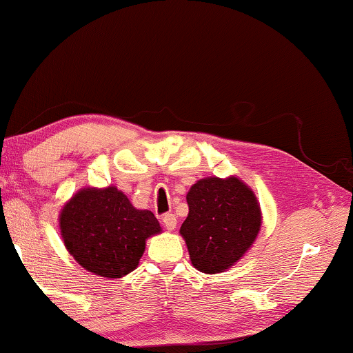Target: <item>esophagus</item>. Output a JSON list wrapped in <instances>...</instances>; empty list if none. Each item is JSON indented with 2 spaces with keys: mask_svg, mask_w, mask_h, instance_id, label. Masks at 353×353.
<instances>
[{
  "mask_svg": "<svg viewBox=\"0 0 353 353\" xmlns=\"http://www.w3.org/2000/svg\"><path fill=\"white\" fill-rule=\"evenodd\" d=\"M162 223H164V226L168 231H173V229L176 228V216L173 213H165L164 216H162Z\"/></svg>",
  "mask_w": 353,
  "mask_h": 353,
  "instance_id": "1",
  "label": "esophagus"
}]
</instances>
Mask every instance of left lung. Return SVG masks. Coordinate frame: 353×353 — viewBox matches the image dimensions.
I'll return each mask as SVG.
<instances>
[{
  "label": "left lung",
  "mask_w": 353,
  "mask_h": 353,
  "mask_svg": "<svg viewBox=\"0 0 353 353\" xmlns=\"http://www.w3.org/2000/svg\"><path fill=\"white\" fill-rule=\"evenodd\" d=\"M189 214L180 234L194 268L223 272L252 247L261 228V210L252 189L236 176L203 178L186 196Z\"/></svg>",
  "instance_id": "1"
}]
</instances>
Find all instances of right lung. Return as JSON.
Returning <instances> with one entry per match:
<instances>
[{
  "label": "right lung",
  "mask_w": 353,
  "mask_h": 353,
  "mask_svg": "<svg viewBox=\"0 0 353 353\" xmlns=\"http://www.w3.org/2000/svg\"><path fill=\"white\" fill-rule=\"evenodd\" d=\"M65 247L85 270L119 279L139 265L146 239L161 232L150 210H137L110 186L81 189L60 213Z\"/></svg>",
  "instance_id": "right-lung-1"
}]
</instances>
